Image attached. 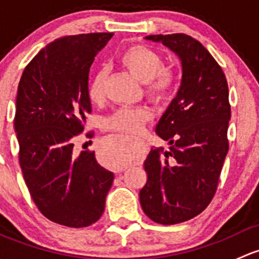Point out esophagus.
Segmentation results:
<instances>
[{
  "mask_svg": "<svg viewBox=\"0 0 259 259\" xmlns=\"http://www.w3.org/2000/svg\"><path fill=\"white\" fill-rule=\"evenodd\" d=\"M121 170H122V169H121Z\"/></svg>",
  "mask_w": 259,
  "mask_h": 259,
  "instance_id": "34e87169",
  "label": "esophagus"
}]
</instances>
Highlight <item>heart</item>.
<instances>
[{
    "mask_svg": "<svg viewBox=\"0 0 259 259\" xmlns=\"http://www.w3.org/2000/svg\"><path fill=\"white\" fill-rule=\"evenodd\" d=\"M120 64L132 76L144 83L146 95L156 101L168 99L176 88L177 77L171 70L164 67V60L155 50L145 45H134L125 50L120 56ZM88 96L91 103L99 104L105 98V72L94 75L88 88ZM153 114L148 108L119 109L104 120V126L119 132L124 139L142 132ZM130 161V155L125 143L109 144L103 155L104 165L109 168H121Z\"/></svg>",
    "mask_w": 259,
    "mask_h": 259,
    "instance_id": "b5f03b06",
    "label": "heart"
}]
</instances>
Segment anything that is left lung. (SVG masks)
<instances>
[{
    "label": "left lung",
    "mask_w": 259,
    "mask_h": 259,
    "mask_svg": "<svg viewBox=\"0 0 259 259\" xmlns=\"http://www.w3.org/2000/svg\"><path fill=\"white\" fill-rule=\"evenodd\" d=\"M179 57L182 81L155 132L169 149L151 148L140 190L143 210L159 224L182 223L202 213L215 194L228 153L231 105L226 75L207 49L184 33L150 35Z\"/></svg>",
    "instance_id": "8db88e82"
}]
</instances>
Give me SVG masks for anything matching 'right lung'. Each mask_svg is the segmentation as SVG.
I'll list each match as a JSON object with an SVG mask.
<instances>
[{
	"label": "right lung",
	"instance_id": "obj_1",
	"mask_svg": "<svg viewBox=\"0 0 259 259\" xmlns=\"http://www.w3.org/2000/svg\"><path fill=\"white\" fill-rule=\"evenodd\" d=\"M113 35L56 38L31 60L18 83L14 127L23 179L38 210L70 228L100 218L114 180L95 151L74 150L91 113L90 66Z\"/></svg>",
	"mask_w": 259,
	"mask_h": 259
}]
</instances>
